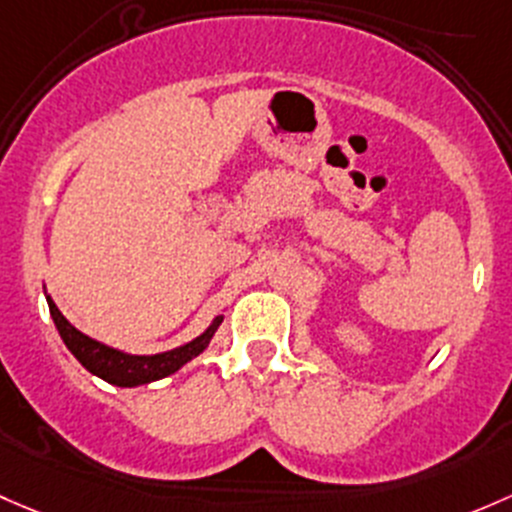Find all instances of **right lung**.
Wrapping results in <instances>:
<instances>
[{
    "label": "right lung",
    "mask_w": 512,
    "mask_h": 512,
    "mask_svg": "<svg viewBox=\"0 0 512 512\" xmlns=\"http://www.w3.org/2000/svg\"><path fill=\"white\" fill-rule=\"evenodd\" d=\"M46 299H48V309H51V316H53V324H56L63 343L68 346V351H71L75 358L90 370V373H95L98 378L120 387L144 385L176 373L181 365H186L188 360L196 358L198 353L206 351L215 328H218L220 321H223V316H218L206 333H201V336L193 338L191 343H186V346L181 348H174V351L169 353L127 355L122 351H115V348L110 346H102V343L93 341V338H88L85 333H80L73 324H68V319L58 311V306L53 304V299L51 297Z\"/></svg>",
    "instance_id": "right-lung-1"
}]
</instances>
